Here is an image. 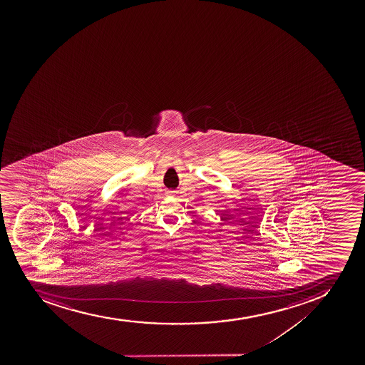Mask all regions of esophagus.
Returning <instances> with one entry per match:
<instances>
[{"mask_svg": "<svg viewBox=\"0 0 365 365\" xmlns=\"http://www.w3.org/2000/svg\"><path fill=\"white\" fill-rule=\"evenodd\" d=\"M176 191H169V194L174 195Z\"/></svg>", "mask_w": 365, "mask_h": 365, "instance_id": "34e87169", "label": "esophagus"}]
</instances>
